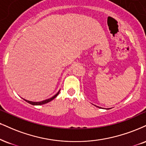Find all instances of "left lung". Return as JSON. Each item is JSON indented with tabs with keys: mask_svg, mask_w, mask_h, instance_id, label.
I'll list each match as a JSON object with an SVG mask.
<instances>
[{
	"mask_svg": "<svg viewBox=\"0 0 146 146\" xmlns=\"http://www.w3.org/2000/svg\"><path fill=\"white\" fill-rule=\"evenodd\" d=\"M96 107H97V106H96ZM98 108H99V107H98Z\"/></svg>",
	"mask_w": 146,
	"mask_h": 146,
	"instance_id": "left-lung-1",
	"label": "left lung"
}]
</instances>
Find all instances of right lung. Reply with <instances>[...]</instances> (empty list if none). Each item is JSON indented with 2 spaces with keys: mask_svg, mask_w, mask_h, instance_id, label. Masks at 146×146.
I'll use <instances>...</instances> for the list:
<instances>
[{
  "mask_svg": "<svg viewBox=\"0 0 146 146\" xmlns=\"http://www.w3.org/2000/svg\"><path fill=\"white\" fill-rule=\"evenodd\" d=\"M59 92H60V90H59L58 92L57 93H56L55 95H54V96H52V98H50V99H46V100H44V101H40V102H33V101H27V100H25V99H24V101H25L27 102V103H30V104H31V105H43V104H45V103H49V102H50L51 101H52V100H53L54 99H55L56 96L58 95Z\"/></svg>",
  "mask_w": 146,
  "mask_h": 146,
  "instance_id": "1",
  "label": "right lung"
}]
</instances>
